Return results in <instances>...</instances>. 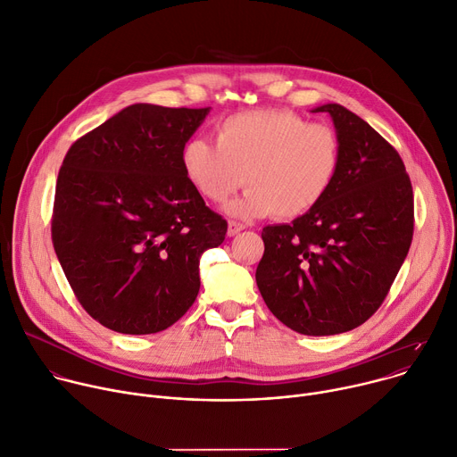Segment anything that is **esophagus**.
I'll list each match as a JSON object with an SVG mask.
<instances>
[{
  "mask_svg": "<svg viewBox=\"0 0 457 457\" xmlns=\"http://www.w3.org/2000/svg\"><path fill=\"white\" fill-rule=\"evenodd\" d=\"M244 229V224L237 222V220H229L228 222V237H235L237 233H240Z\"/></svg>",
  "mask_w": 457,
  "mask_h": 457,
  "instance_id": "esophagus-1",
  "label": "esophagus"
}]
</instances>
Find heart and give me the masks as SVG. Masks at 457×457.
<instances>
[{"label":"heart","instance_id":"heart-1","mask_svg":"<svg viewBox=\"0 0 457 457\" xmlns=\"http://www.w3.org/2000/svg\"><path fill=\"white\" fill-rule=\"evenodd\" d=\"M343 160L337 131L287 109L244 111L217 126V144L193 138L182 168L195 189L220 204L237 189L247 193L228 205L229 215L280 220L308 213L334 187Z\"/></svg>","mask_w":457,"mask_h":457}]
</instances>
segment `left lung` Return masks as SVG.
Masks as SVG:
<instances>
[{"instance_id":"obj_1","label":"left lung","mask_w":457,"mask_h":457,"mask_svg":"<svg viewBox=\"0 0 457 457\" xmlns=\"http://www.w3.org/2000/svg\"><path fill=\"white\" fill-rule=\"evenodd\" d=\"M328 112L343 160L329 193L292 224L262 229L257 286L270 312L304 336L366 322L386 299L413 235V193L399 153L339 104Z\"/></svg>"}]
</instances>
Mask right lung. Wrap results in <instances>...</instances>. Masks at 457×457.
<instances>
[{"mask_svg": "<svg viewBox=\"0 0 457 457\" xmlns=\"http://www.w3.org/2000/svg\"><path fill=\"white\" fill-rule=\"evenodd\" d=\"M207 112L135 104L63 158L54 252L81 308L118 334L175 324L198 295L202 253L226 238L228 222L182 168V149Z\"/></svg>", "mask_w": 457, "mask_h": 457, "instance_id": "obj_1", "label": "right lung"}]
</instances>
